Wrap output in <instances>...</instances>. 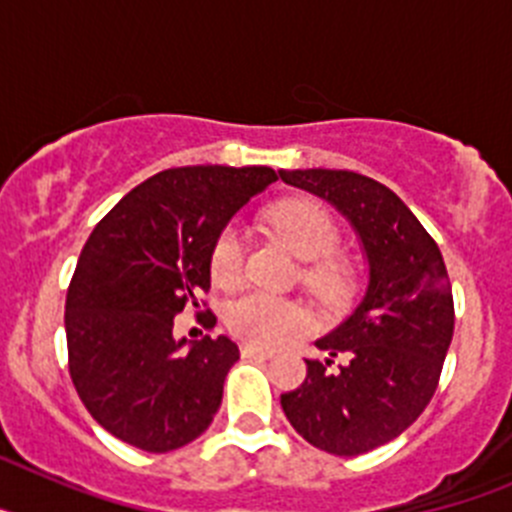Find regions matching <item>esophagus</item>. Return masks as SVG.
Here are the masks:
<instances>
[{
	"label": "esophagus",
	"mask_w": 512,
	"mask_h": 512,
	"mask_svg": "<svg viewBox=\"0 0 512 512\" xmlns=\"http://www.w3.org/2000/svg\"><path fill=\"white\" fill-rule=\"evenodd\" d=\"M241 356L243 359H271L274 351L264 346H256V343H243L241 346Z\"/></svg>",
	"instance_id": "obj_1"
}]
</instances>
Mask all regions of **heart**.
<instances>
[{
    "mask_svg": "<svg viewBox=\"0 0 512 512\" xmlns=\"http://www.w3.org/2000/svg\"><path fill=\"white\" fill-rule=\"evenodd\" d=\"M271 228L282 235L302 261H310L302 271L307 287L325 300H341L351 287V271L333 256L341 233L325 207L310 200H284L269 210ZM241 225H225L210 253V271L215 282L230 284L243 266ZM225 323L235 336L259 346H282L307 328V312L287 297L269 295L261 289H246L225 307Z\"/></svg>",
    "mask_w": 512,
    "mask_h": 512,
    "instance_id": "1",
    "label": "heart"
}]
</instances>
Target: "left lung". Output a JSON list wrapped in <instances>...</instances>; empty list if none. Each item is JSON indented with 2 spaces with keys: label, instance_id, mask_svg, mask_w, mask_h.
I'll return each mask as SVG.
<instances>
[{
  "label": "left lung",
  "instance_id": "8db88e82",
  "mask_svg": "<svg viewBox=\"0 0 512 512\" xmlns=\"http://www.w3.org/2000/svg\"><path fill=\"white\" fill-rule=\"evenodd\" d=\"M279 176L336 207L366 259L364 297L315 341L328 359H305V382L282 395V410L315 449L366 454L413 425L436 392L454 336L446 264L408 205L369 176L336 169ZM336 355L342 364L333 367Z\"/></svg>",
  "mask_w": 512,
  "mask_h": 512
}]
</instances>
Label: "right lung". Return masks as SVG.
Instances as JSON below:
<instances>
[{"instance_id": "add662e5", "label": "right lung", "mask_w": 512, "mask_h": 512, "mask_svg": "<svg viewBox=\"0 0 512 512\" xmlns=\"http://www.w3.org/2000/svg\"><path fill=\"white\" fill-rule=\"evenodd\" d=\"M274 182L269 166L166 169L130 189L81 248L66 295L69 372L92 418L120 441L166 454L215 418L238 346L176 338L174 318L210 289L220 230Z\"/></svg>"}]
</instances>
